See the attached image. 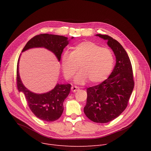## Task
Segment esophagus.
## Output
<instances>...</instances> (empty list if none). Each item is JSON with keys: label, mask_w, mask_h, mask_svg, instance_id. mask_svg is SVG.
<instances>
[{"label": "esophagus", "mask_w": 151, "mask_h": 151, "mask_svg": "<svg viewBox=\"0 0 151 151\" xmlns=\"http://www.w3.org/2000/svg\"><path fill=\"white\" fill-rule=\"evenodd\" d=\"M79 89H80V88H79V87H78V86H72V87H71V91L73 92H75L78 91Z\"/></svg>", "instance_id": "34e87169"}]
</instances>
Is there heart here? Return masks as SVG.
<instances>
[{"instance_id":"obj_1","label":"heart","mask_w":151,"mask_h":151,"mask_svg":"<svg viewBox=\"0 0 151 151\" xmlns=\"http://www.w3.org/2000/svg\"><path fill=\"white\" fill-rule=\"evenodd\" d=\"M75 77L77 83L83 84L89 80L91 83L104 81L111 72L114 65L112 52L91 42H83L73 47L72 52L65 51L61 58L63 75L67 79Z\"/></svg>"}]
</instances>
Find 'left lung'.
<instances>
[{
	"mask_svg": "<svg viewBox=\"0 0 151 151\" xmlns=\"http://www.w3.org/2000/svg\"><path fill=\"white\" fill-rule=\"evenodd\" d=\"M96 35L108 40L116 63L108 78L87 89L88 98L84 112L94 122L107 123L117 117L127 106L134 83L131 62L122 46L107 35Z\"/></svg>",
	"mask_w": 151,
	"mask_h": 151,
	"instance_id": "left-lung-1",
	"label": "left lung"
}]
</instances>
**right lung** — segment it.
<instances>
[{
    "instance_id": "right-lung-1",
    "label": "right lung",
    "mask_w": 151,
    "mask_h": 151,
    "mask_svg": "<svg viewBox=\"0 0 151 151\" xmlns=\"http://www.w3.org/2000/svg\"><path fill=\"white\" fill-rule=\"evenodd\" d=\"M72 37L71 38H73ZM68 38L62 35L43 34L32 38L26 43L22 52L33 47H45L52 52L60 61L63 49L68 44ZM19 60L17 70V83L19 92L24 94L27 105L34 115L46 122L58 120L63 111V101L70 91L71 84H58L51 91L35 93L23 85L19 73Z\"/></svg>"
}]
</instances>
